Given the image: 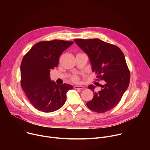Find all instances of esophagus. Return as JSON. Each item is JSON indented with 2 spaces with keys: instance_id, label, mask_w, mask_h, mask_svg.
<instances>
[{
  "instance_id": "34e87169",
  "label": "esophagus",
  "mask_w": 150,
  "mask_h": 150,
  "mask_svg": "<svg viewBox=\"0 0 150 150\" xmlns=\"http://www.w3.org/2000/svg\"><path fill=\"white\" fill-rule=\"evenodd\" d=\"M74 88H75V89L82 90V89H83V87L82 86V85H75V86H74Z\"/></svg>"
}]
</instances>
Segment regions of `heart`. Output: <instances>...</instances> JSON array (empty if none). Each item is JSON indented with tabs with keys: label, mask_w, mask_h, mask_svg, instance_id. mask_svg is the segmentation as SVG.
I'll list each match as a JSON object with an SVG mask.
<instances>
[{
	"label": "heart",
	"mask_w": 150,
	"mask_h": 150,
	"mask_svg": "<svg viewBox=\"0 0 150 150\" xmlns=\"http://www.w3.org/2000/svg\"><path fill=\"white\" fill-rule=\"evenodd\" d=\"M77 79H78V77H77V76L75 75V76H74L72 77V80H73V81H76Z\"/></svg>",
	"instance_id": "b5f03b06"
}]
</instances>
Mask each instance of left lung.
Masks as SVG:
<instances>
[{
  "label": "left lung",
  "mask_w": 150,
  "mask_h": 150,
  "mask_svg": "<svg viewBox=\"0 0 150 150\" xmlns=\"http://www.w3.org/2000/svg\"><path fill=\"white\" fill-rule=\"evenodd\" d=\"M74 41L87 54L97 78L105 81L97 93L94 91L95 86L89 85L94 97L87 102V107L97 113L111 110L119 103L129 84L130 73L123 52L118 47L98 38Z\"/></svg>",
  "instance_id": "obj_1"
}]
</instances>
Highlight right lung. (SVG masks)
<instances>
[{
	"instance_id": "add662e5",
	"label": "right lung",
	"mask_w": 150,
	"mask_h": 150,
	"mask_svg": "<svg viewBox=\"0 0 150 150\" xmlns=\"http://www.w3.org/2000/svg\"><path fill=\"white\" fill-rule=\"evenodd\" d=\"M73 41L54 40L40 41L24 56L21 65V83L31 104L45 113L54 112L63 105L71 85H58L52 81L50 70L58 66L59 59Z\"/></svg>"
}]
</instances>
